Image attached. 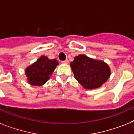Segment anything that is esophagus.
Segmentation results:
<instances>
[{"label":"esophagus","instance_id":"obj_1","mask_svg":"<svg viewBox=\"0 0 134 134\" xmlns=\"http://www.w3.org/2000/svg\"><path fill=\"white\" fill-rule=\"evenodd\" d=\"M62 64H68V59H66V60L65 61H62Z\"/></svg>","mask_w":134,"mask_h":134}]
</instances>
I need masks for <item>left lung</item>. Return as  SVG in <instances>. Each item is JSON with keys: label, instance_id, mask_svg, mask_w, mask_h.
I'll use <instances>...</instances> for the list:
<instances>
[{"label": "left lung", "instance_id": "8db88e82", "mask_svg": "<svg viewBox=\"0 0 134 134\" xmlns=\"http://www.w3.org/2000/svg\"><path fill=\"white\" fill-rule=\"evenodd\" d=\"M70 67L75 79L87 90L100 88L111 75V69L107 63L83 54L76 56Z\"/></svg>", "mask_w": 134, "mask_h": 134}]
</instances>
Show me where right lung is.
<instances>
[{
	"label": "right lung",
	"mask_w": 134,
	"mask_h": 134,
	"mask_svg": "<svg viewBox=\"0 0 134 134\" xmlns=\"http://www.w3.org/2000/svg\"><path fill=\"white\" fill-rule=\"evenodd\" d=\"M58 65L59 62L57 59H50L45 55H42L25 69L27 83L35 86L45 84Z\"/></svg>",
	"instance_id": "obj_1"
}]
</instances>
